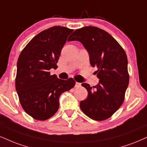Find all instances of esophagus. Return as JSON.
<instances>
[{
	"instance_id": "34e87169",
	"label": "esophagus",
	"mask_w": 147,
	"mask_h": 147,
	"mask_svg": "<svg viewBox=\"0 0 147 147\" xmlns=\"http://www.w3.org/2000/svg\"><path fill=\"white\" fill-rule=\"evenodd\" d=\"M81 86V83L76 82V85H75L76 87H79V86Z\"/></svg>"
}]
</instances>
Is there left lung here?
Masks as SVG:
<instances>
[{
    "mask_svg": "<svg viewBox=\"0 0 147 147\" xmlns=\"http://www.w3.org/2000/svg\"><path fill=\"white\" fill-rule=\"evenodd\" d=\"M67 41L82 43L89 54L91 66L97 68L98 84L93 87L82 84L88 96L80 101L81 110L93 120H106L124 101L129 80L125 52L108 32L95 26L76 30Z\"/></svg>",
    "mask_w": 147,
    "mask_h": 147,
    "instance_id": "obj_1",
    "label": "left lung"
}]
</instances>
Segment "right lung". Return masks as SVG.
<instances>
[{
    "label": "right lung",
    "mask_w": 147,
    "mask_h": 147,
    "mask_svg": "<svg viewBox=\"0 0 147 147\" xmlns=\"http://www.w3.org/2000/svg\"><path fill=\"white\" fill-rule=\"evenodd\" d=\"M73 29L53 26L35 36L23 49L17 63L16 90L25 112L33 119H50L59 108V97L75 86L71 78L64 80L50 75L57 69L61 52Z\"/></svg>",
    "instance_id": "right-lung-1"
}]
</instances>
